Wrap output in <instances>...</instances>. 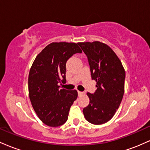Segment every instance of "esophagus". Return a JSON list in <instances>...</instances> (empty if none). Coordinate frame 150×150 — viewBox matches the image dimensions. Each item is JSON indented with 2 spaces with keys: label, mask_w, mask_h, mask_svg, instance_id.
Masks as SVG:
<instances>
[{
  "label": "esophagus",
  "mask_w": 150,
  "mask_h": 150,
  "mask_svg": "<svg viewBox=\"0 0 150 150\" xmlns=\"http://www.w3.org/2000/svg\"><path fill=\"white\" fill-rule=\"evenodd\" d=\"M77 93H78V95H79V96H81V95H82V94H84V92H80V91H78V92H77Z\"/></svg>",
  "instance_id": "34e87169"
}]
</instances>
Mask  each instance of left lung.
<instances>
[{
    "label": "left lung",
    "instance_id": "obj_1",
    "mask_svg": "<svg viewBox=\"0 0 150 150\" xmlns=\"http://www.w3.org/2000/svg\"><path fill=\"white\" fill-rule=\"evenodd\" d=\"M87 56L91 76L97 82L94 94L87 93L89 104L83 108L85 119L100 125L114 116L124 94L125 72L111 48L100 42L77 43Z\"/></svg>",
    "mask_w": 150,
    "mask_h": 150
}]
</instances>
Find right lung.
Instances as JSON below:
<instances>
[{"label":"right lung","mask_w":150,"mask_h":150,"mask_svg":"<svg viewBox=\"0 0 150 150\" xmlns=\"http://www.w3.org/2000/svg\"><path fill=\"white\" fill-rule=\"evenodd\" d=\"M82 53L77 44L53 42L41 51L31 67L29 96L37 115L44 124L58 127L68 120L70 108L77 98L76 90L60 89L66 82V62Z\"/></svg>","instance_id":"right-lung-1"}]
</instances>
